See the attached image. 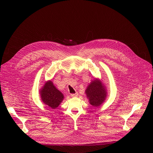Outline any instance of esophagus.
<instances>
[{"mask_svg": "<svg viewBox=\"0 0 153 153\" xmlns=\"http://www.w3.org/2000/svg\"><path fill=\"white\" fill-rule=\"evenodd\" d=\"M78 96V93H76L74 94H71V97H77Z\"/></svg>", "mask_w": 153, "mask_h": 153, "instance_id": "obj_1", "label": "esophagus"}]
</instances>
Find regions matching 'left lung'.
<instances>
[{"mask_svg":"<svg viewBox=\"0 0 153 153\" xmlns=\"http://www.w3.org/2000/svg\"><path fill=\"white\" fill-rule=\"evenodd\" d=\"M86 94L90 103L93 106H99L106 97V92L99 80L95 79L88 85L86 90Z\"/></svg>","mask_w":153,"mask_h":153,"instance_id":"left-lung-1","label":"left lung"}]
</instances>
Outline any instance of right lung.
Wrapping results in <instances>:
<instances>
[{"mask_svg": "<svg viewBox=\"0 0 153 153\" xmlns=\"http://www.w3.org/2000/svg\"><path fill=\"white\" fill-rule=\"evenodd\" d=\"M41 98L43 103L53 109H56L63 99V95L53 85L51 81L47 82L40 91Z\"/></svg>", "mask_w": 153, "mask_h": 153, "instance_id": "add662e5", "label": "right lung"}]
</instances>
